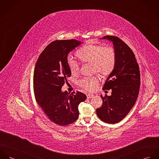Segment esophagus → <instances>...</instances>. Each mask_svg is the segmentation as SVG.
<instances>
[{
  "label": "esophagus",
  "mask_w": 159,
  "mask_h": 159,
  "mask_svg": "<svg viewBox=\"0 0 159 159\" xmlns=\"http://www.w3.org/2000/svg\"><path fill=\"white\" fill-rule=\"evenodd\" d=\"M93 97V94H91V93H88V94H87V98H88V99L92 98Z\"/></svg>",
  "instance_id": "esophagus-1"
}]
</instances>
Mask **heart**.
I'll use <instances>...</instances> for the list:
<instances>
[{
    "mask_svg": "<svg viewBox=\"0 0 159 159\" xmlns=\"http://www.w3.org/2000/svg\"><path fill=\"white\" fill-rule=\"evenodd\" d=\"M77 56L84 63H91L93 73L106 76L109 75L114 70L116 65V52L112 46H103L102 45L90 44L80 48ZM67 63L71 73L76 75L79 72L80 64L73 58L69 57ZM100 82L98 76L84 77L78 81V85L88 91L95 89Z\"/></svg>",
    "mask_w": 159,
    "mask_h": 159,
    "instance_id": "b5f03b06",
    "label": "heart"
}]
</instances>
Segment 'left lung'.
<instances>
[{"label":"left lung","instance_id":"left-lung-1","mask_svg":"<svg viewBox=\"0 0 159 159\" xmlns=\"http://www.w3.org/2000/svg\"><path fill=\"white\" fill-rule=\"evenodd\" d=\"M101 39L113 42L116 59L114 68L103 88V90L111 89V95H101L103 105L96 113L102 121L116 124L128 114L136 102L140 86L139 69L134 52L119 38L106 35Z\"/></svg>","mask_w":159,"mask_h":159}]
</instances>
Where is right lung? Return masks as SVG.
<instances>
[{"label":"right lung","instance_id":"right-lung-1","mask_svg":"<svg viewBox=\"0 0 159 159\" xmlns=\"http://www.w3.org/2000/svg\"><path fill=\"white\" fill-rule=\"evenodd\" d=\"M81 43L76 40L52 42L39 56L34 73L35 100L48 117L59 125L74 122L79 117V104L86 99L80 92L62 91L71 71L67 63L70 51Z\"/></svg>","mask_w":159,"mask_h":159}]
</instances>
